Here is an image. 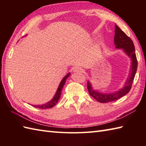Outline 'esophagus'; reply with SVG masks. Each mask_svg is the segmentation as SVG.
<instances>
[{
	"label": "esophagus",
	"instance_id": "obj_1",
	"mask_svg": "<svg viewBox=\"0 0 146 146\" xmlns=\"http://www.w3.org/2000/svg\"><path fill=\"white\" fill-rule=\"evenodd\" d=\"M73 72L76 73H80L82 72V69L79 67H76L73 69Z\"/></svg>",
	"mask_w": 146,
	"mask_h": 146
}]
</instances>
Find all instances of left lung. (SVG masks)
<instances>
[{"instance_id": "8db88e82", "label": "left lung", "mask_w": 146, "mask_h": 146, "mask_svg": "<svg viewBox=\"0 0 146 146\" xmlns=\"http://www.w3.org/2000/svg\"><path fill=\"white\" fill-rule=\"evenodd\" d=\"M115 37L114 44L115 48L122 49L123 52L131 58V65L130 69V74L128 76L123 88L119 90L109 94L99 92L92 87V83L90 81L87 82V88L90 95L94 97L95 100L100 103H107V102L117 100L120 98L123 97L129 92L131 88L133 80L134 79L137 68V60L136 58L135 48L132 39L125 35L117 25L115 26Z\"/></svg>"}]
</instances>
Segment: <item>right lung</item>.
Returning <instances> with one entry per match:
<instances>
[{
	"label": "right lung",
	"instance_id": "add662e5",
	"mask_svg": "<svg viewBox=\"0 0 146 146\" xmlns=\"http://www.w3.org/2000/svg\"><path fill=\"white\" fill-rule=\"evenodd\" d=\"M70 75V73H68L67 75L65 76L63 79H62V80L60 83V85H59V86H58V88L57 89L56 92V94L54 95L53 98H52L50 101L47 102V103H46L44 104L37 105H33V106L38 108H41V109H46V108H52V107H54V105L58 103L59 100H60V98L61 97V95L62 89H63V86L64 85L65 83H66V80H67L68 77H69Z\"/></svg>",
	"mask_w": 146,
	"mask_h": 146
}]
</instances>
